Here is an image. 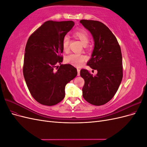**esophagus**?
Returning a JSON list of instances; mask_svg holds the SVG:
<instances>
[{
    "mask_svg": "<svg viewBox=\"0 0 147 147\" xmlns=\"http://www.w3.org/2000/svg\"><path fill=\"white\" fill-rule=\"evenodd\" d=\"M77 72H78V76H79L80 74V70L79 69H77Z\"/></svg>",
    "mask_w": 147,
    "mask_h": 147,
    "instance_id": "esophagus-1",
    "label": "esophagus"
}]
</instances>
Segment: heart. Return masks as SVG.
Segmentation results:
<instances>
[{"instance_id": "obj_1", "label": "heart", "mask_w": 147, "mask_h": 147, "mask_svg": "<svg viewBox=\"0 0 147 147\" xmlns=\"http://www.w3.org/2000/svg\"><path fill=\"white\" fill-rule=\"evenodd\" d=\"M74 35L78 39L83 45H86L90 40L89 35L86 31L83 29H79L75 31L74 33ZM69 42L70 38L68 35H65L63 37L62 45L64 51L68 52L69 50ZM87 59V57L82 54H76V53H72L68 55L65 57V61L67 63H69L74 66L80 67L83 64L84 61H85Z\"/></svg>"}]
</instances>
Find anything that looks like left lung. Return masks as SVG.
Here are the masks:
<instances>
[{
    "label": "left lung",
    "instance_id": "obj_1",
    "mask_svg": "<svg viewBox=\"0 0 147 147\" xmlns=\"http://www.w3.org/2000/svg\"><path fill=\"white\" fill-rule=\"evenodd\" d=\"M80 23L94 38V48L87 64L97 71L93 75L86 69L80 70L84 80L83 97L92 105H104L113 98L122 81L121 48L112 31L101 22L82 20Z\"/></svg>",
    "mask_w": 147,
    "mask_h": 147
}]
</instances>
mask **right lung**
I'll use <instances>...</instances> for the list:
<instances>
[{
  "label": "right lung",
  "mask_w": 147,
  "mask_h": 147,
  "mask_svg": "<svg viewBox=\"0 0 147 147\" xmlns=\"http://www.w3.org/2000/svg\"><path fill=\"white\" fill-rule=\"evenodd\" d=\"M74 26L72 21H48L28 40L23 75L30 94L40 104L52 106L63 100L65 85L77 76L73 65L61 64L62 42Z\"/></svg>",
  "instance_id": "add662e5"
}]
</instances>
